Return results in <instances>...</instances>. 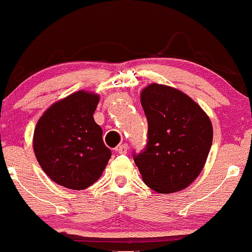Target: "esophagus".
<instances>
[{"label":"esophagus","instance_id":"1","mask_svg":"<svg viewBox=\"0 0 252 252\" xmlns=\"http://www.w3.org/2000/svg\"><path fill=\"white\" fill-rule=\"evenodd\" d=\"M128 151V145L127 144H123V145H119L117 148V152L120 155H125Z\"/></svg>","mask_w":252,"mask_h":252}]
</instances>
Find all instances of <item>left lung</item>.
<instances>
[{
	"mask_svg": "<svg viewBox=\"0 0 252 252\" xmlns=\"http://www.w3.org/2000/svg\"><path fill=\"white\" fill-rule=\"evenodd\" d=\"M148 144L133 155L145 185L160 194L187 188L203 169L213 140L208 115L185 93L151 83L140 94Z\"/></svg>",
	"mask_w": 252,
	"mask_h": 252,
	"instance_id": "left-lung-1",
	"label": "left lung"
}]
</instances>
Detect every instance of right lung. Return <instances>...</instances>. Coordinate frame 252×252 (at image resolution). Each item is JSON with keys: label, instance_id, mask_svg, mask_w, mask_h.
<instances>
[{"label": "right lung", "instance_id": "right-lung-1", "mask_svg": "<svg viewBox=\"0 0 252 252\" xmlns=\"http://www.w3.org/2000/svg\"><path fill=\"white\" fill-rule=\"evenodd\" d=\"M100 96L80 90L55 102L36 123L33 150L53 182L83 190L96 182L112 156L94 112Z\"/></svg>", "mask_w": 252, "mask_h": 252}]
</instances>
